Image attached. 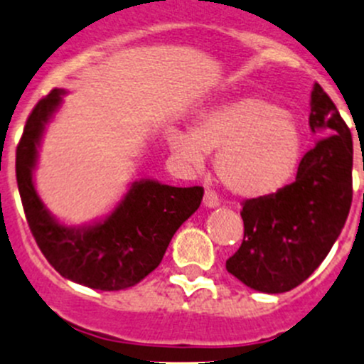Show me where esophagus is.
Instances as JSON below:
<instances>
[{
    "mask_svg": "<svg viewBox=\"0 0 364 364\" xmlns=\"http://www.w3.org/2000/svg\"><path fill=\"white\" fill-rule=\"evenodd\" d=\"M218 204H220V200H218V196H216L215 190L205 188V192H204V205H205V208H216Z\"/></svg>",
    "mask_w": 364,
    "mask_h": 364,
    "instance_id": "1",
    "label": "esophagus"
}]
</instances>
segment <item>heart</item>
Here are the masks:
<instances>
[{
    "instance_id": "b5f03b06",
    "label": "heart",
    "mask_w": 364,
    "mask_h": 364,
    "mask_svg": "<svg viewBox=\"0 0 364 364\" xmlns=\"http://www.w3.org/2000/svg\"><path fill=\"white\" fill-rule=\"evenodd\" d=\"M171 148L200 167L215 153L218 179L241 197L277 192L294 174L303 151L296 117L262 98H243L200 114L190 135L174 134Z\"/></svg>"
}]
</instances>
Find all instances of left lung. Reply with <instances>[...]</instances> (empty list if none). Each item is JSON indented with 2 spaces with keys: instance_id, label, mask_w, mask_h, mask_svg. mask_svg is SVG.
<instances>
[{
  "instance_id": "1",
  "label": "left lung",
  "mask_w": 364,
  "mask_h": 364,
  "mask_svg": "<svg viewBox=\"0 0 364 364\" xmlns=\"http://www.w3.org/2000/svg\"><path fill=\"white\" fill-rule=\"evenodd\" d=\"M317 141L296 181L243 203V243L227 271L255 291L280 294L303 284L340 236L352 204V135L321 84L311 91Z\"/></svg>"
}]
</instances>
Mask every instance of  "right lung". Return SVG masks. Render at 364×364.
I'll list each match as a JSON object with an SVG mask.
<instances>
[{"label": "right lung", "mask_w": 364, "mask_h": 364, "mask_svg": "<svg viewBox=\"0 0 364 364\" xmlns=\"http://www.w3.org/2000/svg\"><path fill=\"white\" fill-rule=\"evenodd\" d=\"M53 90L38 100L26 119L17 144L16 176L29 230L50 266L68 280L98 291H123L159 267L176 230L203 200V186L134 183L116 211L87 229H68L43 208L33 185L36 146L46 123L61 102Z\"/></svg>", "instance_id": "obj_1"}]
</instances>
